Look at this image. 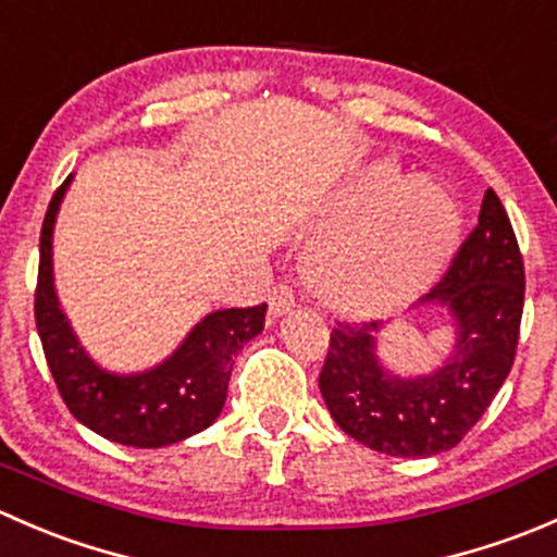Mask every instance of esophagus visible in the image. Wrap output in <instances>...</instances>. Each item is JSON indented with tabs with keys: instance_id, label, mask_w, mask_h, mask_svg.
Returning a JSON list of instances; mask_svg holds the SVG:
<instances>
[{
	"instance_id": "esophagus-1",
	"label": "esophagus",
	"mask_w": 557,
	"mask_h": 557,
	"mask_svg": "<svg viewBox=\"0 0 557 557\" xmlns=\"http://www.w3.org/2000/svg\"><path fill=\"white\" fill-rule=\"evenodd\" d=\"M296 307V294L290 285H274L272 294H269V312L274 314V318H280V314L290 312Z\"/></svg>"
}]
</instances>
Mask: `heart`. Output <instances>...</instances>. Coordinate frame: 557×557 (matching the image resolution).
<instances>
[{
  "instance_id": "heart-1",
  "label": "heart",
  "mask_w": 557,
  "mask_h": 557,
  "mask_svg": "<svg viewBox=\"0 0 557 557\" xmlns=\"http://www.w3.org/2000/svg\"><path fill=\"white\" fill-rule=\"evenodd\" d=\"M380 164L361 190L342 205L356 218L336 228L310 258V280L329 305L347 312H380L429 283L458 237V210L436 183H396Z\"/></svg>"
}]
</instances>
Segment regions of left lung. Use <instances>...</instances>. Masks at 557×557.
<instances>
[{"mask_svg": "<svg viewBox=\"0 0 557 557\" xmlns=\"http://www.w3.org/2000/svg\"><path fill=\"white\" fill-rule=\"evenodd\" d=\"M525 269L512 223L487 188L480 221L450 269L420 299L442 305L455 347L436 372L398 377L377 358L383 323H336L320 369V393L347 436L396 458H429L458 445L491 407L515 363Z\"/></svg>", "mask_w": 557, "mask_h": 557, "instance_id": "8db88e82", "label": "left lung"}]
</instances>
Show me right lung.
<instances>
[{
    "label": "right lung",
    "instance_id": "add662e5",
    "mask_svg": "<svg viewBox=\"0 0 557 557\" xmlns=\"http://www.w3.org/2000/svg\"><path fill=\"white\" fill-rule=\"evenodd\" d=\"M72 174L50 199L39 234L35 320L61 398L86 429L126 447H166L215 423L234 356L263 331L267 305L210 312L159 367L115 374L88 358L53 285V226Z\"/></svg>",
    "mask_w": 557,
    "mask_h": 557
}]
</instances>
